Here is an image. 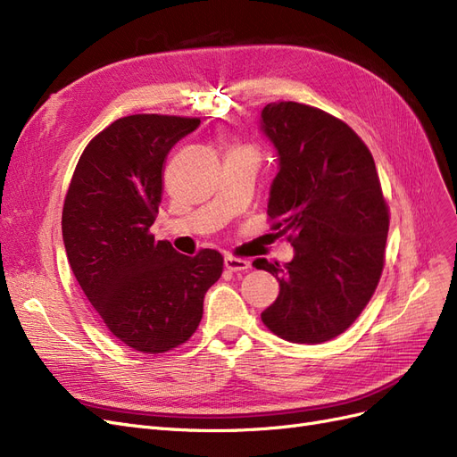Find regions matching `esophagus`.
<instances>
[{
    "label": "esophagus",
    "instance_id": "34e87169",
    "mask_svg": "<svg viewBox=\"0 0 457 457\" xmlns=\"http://www.w3.org/2000/svg\"><path fill=\"white\" fill-rule=\"evenodd\" d=\"M225 269L230 270V272H242V270H247L252 269V262L247 259H238V257H232V255H227L225 257Z\"/></svg>",
    "mask_w": 457,
    "mask_h": 457
}]
</instances>
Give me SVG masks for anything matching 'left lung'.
<instances>
[{"label": "left lung", "instance_id": "8db88e82", "mask_svg": "<svg viewBox=\"0 0 457 457\" xmlns=\"http://www.w3.org/2000/svg\"><path fill=\"white\" fill-rule=\"evenodd\" d=\"M259 129L278 154L267 213L295 252L284 265L253 261L280 284L261 320L282 339L324 343L356 320L383 270L389 210L376 163L347 123L307 104H267Z\"/></svg>", "mask_w": 457, "mask_h": 457}]
</instances>
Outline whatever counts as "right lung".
I'll return each instance as SVG.
<instances>
[{"label": "right lung", "mask_w": 457, "mask_h": 457, "mask_svg": "<svg viewBox=\"0 0 457 457\" xmlns=\"http://www.w3.org/2000/svg\"><path fill=\"white\" fill-rule=\"evenodd\" d=\"M198 118L135 114L110 123L86 146L62 207L68 262L104 326L128 347L158 354L195 334L204 295L223 257L179 253L154 240L170 150Z\"/></svg>", "instance_id": "obj_1"}]
</instances>
